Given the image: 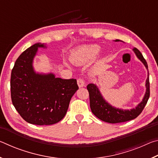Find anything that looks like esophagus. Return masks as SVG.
<instances>
[{
	"mask_svg": "<svg viewBox=\"0 0 158 158\" xmlns=\"http://www.w3.org/2000/svg\"><path fill=\"white\" fill-rule=\"evenodd\" d=\"M77 84H78V86L79 88H81L83 86H84L85 83L84 81V80H83L82 79H79L78 80H77Z\"/></svg>",
	"mask_w": 158,
	"mask_h": 158,
	"instance_id": "1",
	"label": "esophagus"
}]
</instances>
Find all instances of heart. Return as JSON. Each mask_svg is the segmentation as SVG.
<instances>
[{
    "mask_svg": "<svg viewBox=\"0 0 158 158\" xmlns=\"http://www.w3.org/2000/svg\"><path fill=\"white\" fill-rule=\"evenodd\" d=\"M101 51L102 48L97 44L81 47L71 53L70 60L75 65H85L94 60ZM65 63L68 65L67 63Z\"/></svg>",
    "mask_w": 158,
    "mask_h": 158,
    "instance_id": "obj_1",
    "label": "heart"
}]
</instances>
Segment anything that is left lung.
<instances>
[{
	"instance_id": "obj_1",
	"label": "left lung",
	"mask_w": 158,
	"mask_h": 158,
	"mask_svg": "<svg viewBox=\"0 0 158 158\" xmlns=\"http://www.w3.org/2000/svg\"><path fill=\"white\" fill-rule=\"evenodd\" d=\"M115 42H123L120 40H116ZM133 52L146 67L148 70V65L143 55L137 48H133ZM146 93L142 101L139 103L135 108L131 109H123L116 108L111 106L106 102L99 90L98 87L94 84H90L87 85V89L89 93L90 106L93 114L101 121L109 123H118L126 122L135 119L139 115L143 108L145 107L150 96V84L149 73L146 81Z\"/></svg>"
}]
</instances>
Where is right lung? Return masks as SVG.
I'll list each match as a JSON object with an SVG mask.
<instances>
[{
	"mask_svg": "<svg viewBox=\"0 0 158 158\" xmlns=\"http://www.w3.org/2000/svg\"><path fill=\"white\" fill-rule=\"evenodd\" d=\"M38 48L47 47L40 42L32 45L16 60L10 79L11 98L16 110L26 122L49 125L63 118L79 87L76 79L36 73L33 63Z\"/></svg>",
	"mask_w": 158,
	"mask_h": 158,
	"instance_id": "right-lung-1",
	"label": "right lung"
}]
</instances>
